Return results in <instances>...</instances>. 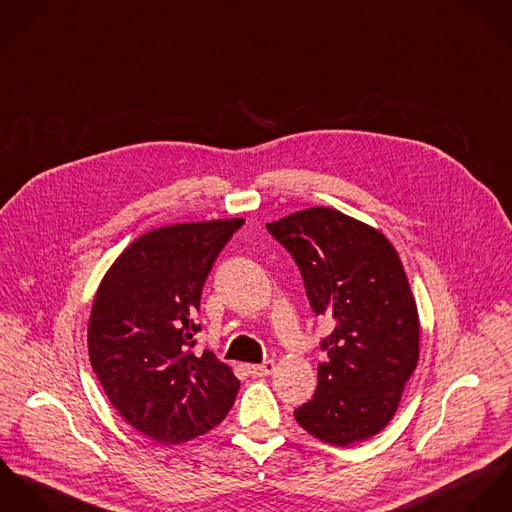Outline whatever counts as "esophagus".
Masks as SVG:
<instances>
[{
  "instance_id": "obj_1",
  "label": "esophagus",
  "mask_w": 512,
  "mask_h": 512,
  "mask_svg": "<svg viewBox=\"0 0 512 512\" xmlns=\"http://www.w3.org/2000/svg\"><path fill=\"white\" fill-rule=\"evenodd\" d=\"M245 369H247V373L251 377H267V375H271L275 371V361L269 359V361H263L259 365H247Z\"/></svg>"
}]
</instances>
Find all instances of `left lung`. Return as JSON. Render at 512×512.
<instances>
[{"mask_svg":"<svg viewBox=\"0 0 512 512\" xmlns=\"http://www.w3.org/2000/svg\"><path fill=\"white\" fill-rule=\"evenodd\" d=\"M292 255L316 316L336 328L320 347L312 400L296 422L334 446L379 434L395 416L418 363L420 324L402 263L389 239L338 210L308 208L267 224Z\"/></svg>","mask_w":512,"mask_h":512,"instance_id":"8db88e82","label":"left lung"}]
</instances>
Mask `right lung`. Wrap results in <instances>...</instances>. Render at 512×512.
<instances>
[{"instance_id":"add662e5","label":"right lung","mask_w":512,"mask_h":512,"mask_svg":"<svg viewBox=\"0 0 512 512\" xmlns=\"http://www.w3.org/2000/svg\"><path fill=\"white\" fill-rule=\"evenodd\" d=\"M243 220L155 229L135 239L100 284L88 353L110 402L139 432L182 444L218 426L239 391L228 365L194 353L204 283Z\"/></svg>"}]
</instances>
